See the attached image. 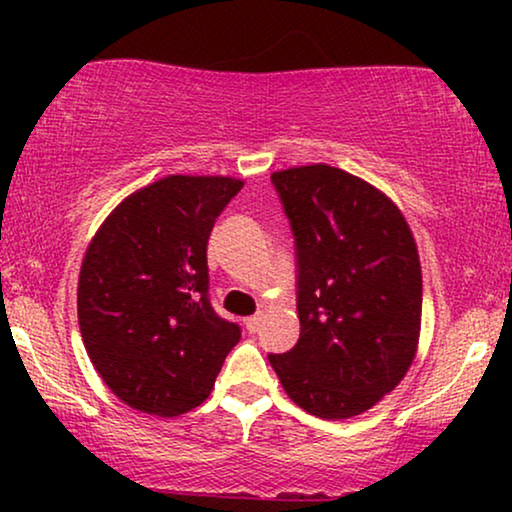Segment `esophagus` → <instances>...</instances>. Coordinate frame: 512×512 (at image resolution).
<instances>
[{"label":"esophagus","instance_id":"esophagus-1","mask_svg":"<svg viewBox=\"0 0 512 512\" xmlns=\"http://www.w3.org/2000/svg\"><path fill=\"white\" fill-rule=\"evenodd\" d=\"M263 324V314H254V317H249L247 321H244V326H247L249 333H256L258 328H261Z\"/></svg>","mask_w":512,"mask_h":512}]
</instances>
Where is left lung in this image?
<instances>
[{
  "label": "left lung",
  "mask_w": 512,
  "mask_h": 512,
  "mask_svg": "<svg viewBox=\"0 0 512 512\" xmlns=\"http://www.w3.org/2000/svg\"><path fill=\"white\" fill-rule=\"evenodd\" d=\"M270 181L296 242L300 338L268 359L310 415H361L415 359L422 321L415 240L387 195L338 167H293Z\"/></svg>",
  "instance_id": "left-lung-1"
}]
</instances>
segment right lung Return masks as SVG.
Listing matches in <instances>:
<instances>
[{"label": "right lung", "mask_w": 512, "mask_h": 512, "mask_svg": "<svg viewBox=\"0 0 512 512\" xmlns=\"http://www.w3.org/2000/svg\"><path fill=\"white\" fill-rule=\"evenodd\" d=\"M230 177L172 174L132 193L90 242L79 326L107 387L130 408L172 417L209 396L242 328L209 300L207 242L240 193Z\"/></svg>", "instance_id": "add662e5"}]
</instances>
